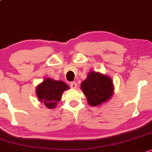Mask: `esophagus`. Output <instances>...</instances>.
<instances>
[{
	"mask_svg": "<svg viewBox=\"0 0 152 152\" xmlns=\"http://www.w3.org/2000/svg\"><path fill=\"white\" fill-rule=\"evenodd\" d=\"M70 87L73 89H75V88H77V83L75 82H72V83H70Z\"/></svg>",
	"mask_w": 152,
	"mask_h": 152,
	"instance_id": "1",
	"label": "esophagus"
}]
</instances>
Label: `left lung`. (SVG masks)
<instances>
[{"instance_id": "obj_1", "label": "left lung", "mask_w": 152, "mask_h": 152, "mask_svg": "<svg viewBox=\"0 0 152 152\" xmlns=\"http://www.w3.org/2000/svg\"><path fill=\"white\" fill-rule=\"evenodd\" d=\"M81 89L91 106L105 103L113 94L111 78L101 73L90 72L81 83Z\"/></svg>"}]
</instances>
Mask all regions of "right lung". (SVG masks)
<instances>
[{"label": "right lung", "instance_id": "obj_1", "mask_svg": "<svg viewBox=\"0 0 152 152\" xmlns=\"http://www.w3.org/2000/svg\"><path fill=\"white\" fill-rule=\"evenodd\" d=\"M69 86L63 81L54 80L47 78L37 87V95L41 103L48 108H54L62 98L63 92L69 89Z\"/></svg>", "mask_w": 152, "mask_h": 152}]
</instances>
